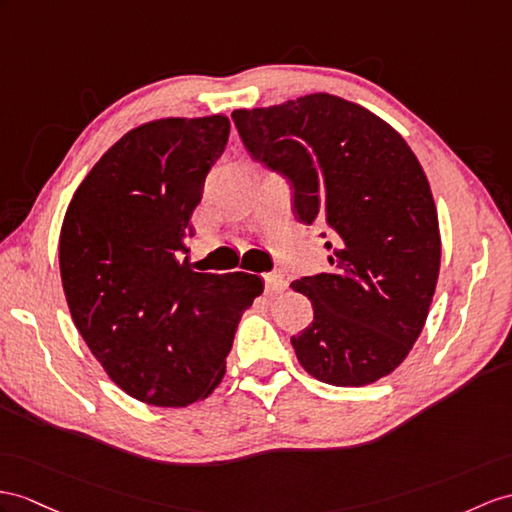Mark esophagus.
Listing matches in <instances>:
<instances>
[{
	"label": "esophagus",
	"instance_id": "1",
	"mask_svg": "<svg viewBox=\"0 0 512 512\" xmlns=\"http://www.w3.org/2000/svg\"><path fill=\"white\" fill-rule=\"evenodd\" d=\"M286 289V280L282 273L273 271V273H265V291L267 293H282Z\"/></svg>",
	"mask_w": 512,
	"mask_h": 512
}]
</instances>
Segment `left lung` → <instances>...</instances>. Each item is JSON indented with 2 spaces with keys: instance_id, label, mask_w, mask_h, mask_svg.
<instances>
[{
  "instance_id": "8db88e82",
  "label": "left lung",
  "mask_w": 512,
  "mask_h": 512,
  "mask_svg": "<svg viewBox=\"0 0 512 512\" xmlns=\"http://www.w3.org/2000/svg\"><path fill=\"white\" fill-rule=\"evenodd\" d=\"M232 119L247 152L291 182L295 217L328 226L332 269L291 282L315 310L291 336L299 365L334 386L389 376L419 339L441 269L439 215L413 149L330 93Z\"/></svg>"
}]
</instances>
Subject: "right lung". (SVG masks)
<instances>
[{"label":"right lung","instance_id":"1","mask_svg":"<svg viewBox=\"0 0 512 512\" xmlns=\"http://www.w3.org/2000/svg\"><path fill=\"white\" fill-rule=\"evenodd\" d=\"M226 115L167 117L126 132L73 193L60 278L73 323L108 378L152 406L202 402L226 376L254 273H199L180 260Z\"/></svg>","mask_w":512,"mask_h":512}]
</instances>
